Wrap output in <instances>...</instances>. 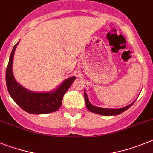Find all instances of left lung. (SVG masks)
Masks as SVG:
<instances>
[{
  "instance_id": "8db88e82",
  "label": "left lung",
  "mask_w": 153,
  "mask_h": 153,
  "mask_svg": "<svg viewBox=\"0 0 153 153\" xmlns=\"http://www.w3.org/2000/svg\"><path fill=\"white\" fill-rule=\"evenodd\" d=\"M84 97L85 101V105L86 107L90 112L95 113V114H100V115H103V116H114V115H118L120 114L121 113L124 112L125 110L129 109L132 105L134 104L133 102L132 103L129 104L128 106H124V107H121L119 109H108V108H102V107H98V106H95L92 104H91V102L88 100V97L87 96V93L85 90H84Z\"/></svg>"
}]
</instances>
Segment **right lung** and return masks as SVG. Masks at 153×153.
Returning <instances> with one entry per match:
<instances>
[{
    "label": "right lung",
    "instance_id": "obj_1",
    "mask_svg": "<svg viewBox=\"0 0 153 153\" xmlns=\"http://www.w3.org/2000/svg\"><path fill=\"white\" fill-rule=\"evenodd\" d=\"M19 43L12 49L6 69V84L9 94L23 110L29 114H46L57 111L62 104L63 96L76 78L72 76L65 79L56 89L51 92H33L24 88L15 80L12 71L14 54Z\"/></svg>",
    "mask_w": 153,
    "mask_h": 153
}]
</instances>
